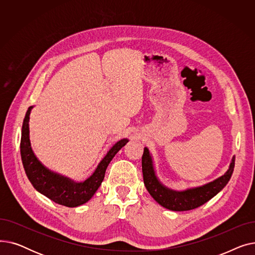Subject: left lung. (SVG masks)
<instances>
[{
    "label": "left lung",
    "instance_id": "left-lung-1",
    "mask_svg": "<svg viewBox=\"0 0 255 255\" xmlns=\"http://www.w3.org/2000/svg\"><path fill=\"white\" fill-rule=\"evenodd\" d=\"M141 166L145 188L159 205L171 211H189L203 206L224 188L233 175L235 156L232 159L229 170L222 177L202 187L185 191L170 190L158 181L154 171L152 157L146 148H144L141 157Z\"/></svg>",
    "mask_w": 255,
    "mask_h": 255
}]
</instances>
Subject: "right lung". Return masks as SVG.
Instances as JSON below:
<instances>
[{
	"instance_id": "add662e5",
	"label": "right lung",
	"mask_w": 255,
	"mask_h": 255,
	"mask_svg": "<svg viewBox=\"0 0 255 255\" xmlns=\"http://www.w3.org/2000/svg\"><path fill=\"white\" fill-rule=\"evenodd\" d=\"M32 109L33 106H30L25 113L20 138V156L26 177L37 191L59 205L74 208L86 204L99 188L112 159L128 142V139L119 140L107 152L93 175L84 182L76 183L50 171L34 155L29 136V120Z\"/></svg>"
}]
</instances>
